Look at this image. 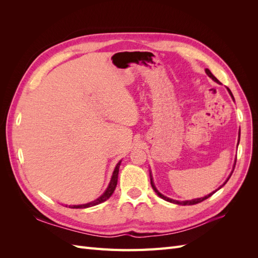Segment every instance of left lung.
<instances>
[{"label": "left lung", "instance_id": "1", "mask_svg": "<svg viewBox=\"0 0 258 258\" xmlns=\"http://www.w3.org/2000/svg\"><path fill=\"white\" fill-rule=\"evenodd\" d=\"M206 73L208 74V76L209 77H211V79H212L214 82H216L217 84H221V82L220 81H218L217 79H216V77L212 74V73H211L210 72V70L209 69H206ZM228 89V91H229V93H230V96H231V98L233 99V96H232V93H231V91H230V89L229 88H227ZM233 100H235V99H233ZM239 141H240V132H239V140H238V144H239ZM235 166H236V161H235ZM233 169H235V168H233ZM232 172H233V170H232ZM232 172L230 173V175H229V177L231 176V174H232ZM151 174V173H150ZM229 177L227 178V179H226V182L221 186V187H218V189H220V188H222V187L226 184V183H227V181H228V179H229ZM151 185H152V187H153V189L155 190V192L156 194H157L158 195V196L160 197V198H162L163 200H166V201H169V202H172V204H176V205H181V206H191V205H196V204H199V202H202V201H204V200H206V199H208L209 197H211V196H212V195L216 191V190H218V189H216L215 191H213V192H211V194H209V195H207V196H205V197H202V198H197V199H192V200H186V201H177V200H173V199H170V198H168V197H166V196H163V195L162 194H160L158 190H157V188H156V187H155V185H154V182H153V177H152V174H151Z\"/></svg>", "mask_w": 258, "mask_h": 258}]
</instances>
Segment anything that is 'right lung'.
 I'll list each match as a JSON object with an SVG mask.
<instances>
[{"instance_id": "right-lung-1", "label": "right lung", "mask_w": 258, "mask_h": 258, "mask_svg": "<svg viewBox=\"0 0 258 258\" xmlns=\"http://www.w3.org/2000/svg\"><path fill=\"white\" fill-rule=\"evenodd\" d=\"M120 162L119 161L118 163H117L115 169H114V172H113V175H112V178H111V182L110 184H108L106 190L103 192V195H101V196L93 200L91 202H89V204H85V205H80V206H69V208H72V209H85V208H90V207H93V206H97L99 204H102V202L106 201L108 198H110L112 196V194L114 192L115 188H116V185H117V179H118V172H119V166H120Z\"/></svg>"}]
</instances>
